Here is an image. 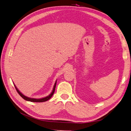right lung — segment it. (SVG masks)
Listing matches in <instances>:
<instances>
[{
  "mask_svg": "<svg viewBox=\"0 0 131 131\" xmlns=\"http://www.w3.org/2000/svg\"><path fill=\"white\" fill-rule=\"evenodd\" d=\"M56 82H57V81H56V82H55L54 84V87H53V90L52 91V92L51 93V94L50 95H49L48 96H47L46 97H44V98H40V99H35V98H29V97H27L26 96H25V95H23L21 92H20V91H19L17 88L16 87V86L14 85L15 86V88L16 89V90L17 92H18V93L20 95L21 97L22 98H23V99H24L26 101H30V102H46L47 101H48L49 100H50V99L52 97V96H53V94L54 92V91H55V88H56Z\"/></svg>",
  "mask_w": 131,
  "mask_h": 131,
  "instance_id": "right-lung-1",
  "label": "right lung"
}]
</instances>
